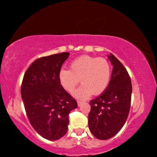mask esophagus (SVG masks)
<instances>
[{
    "label": "esophagus",
    "mask_w": 157,
    "mask_h": 157,
    "mask_svg": "<svg viewBox=\"0 0 157 157\" xmlns=\"http://www.w3.org/2000/svg\"><path fill=\"white\" fill-rule=\"evenodd\" d=\"M84 102H81V101H78V107H81V106L82 105V104H83Z\"/></svg>",
    "instance_id": "esophagus-1"
}]
</instances>
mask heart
<instances>
[{"label":"heart","mask_w":157,"mask_h":157,"mask_svg":"<svg viewBox=\"0 0 157 157\" xmlns=\"http://www.w3.org/2000/svg\"><path fill=\"white\" fill-rule=\"evenodd\" d=\"M111 72V66L107 59L83 55L71 63L70 70L61 69L59 79L62 86L68 92L75 89L80 79L82 84L73 93V96L86 100L93 93L99 95L107 89Z\"/></svg>","instance_id":"1"}]
</instances>
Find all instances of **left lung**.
Instances as JSON below:
<instances>
[{
  "label": "left lung",
  "instance_id": "obj_1",
  "mask_svg": "<svg viewBox=\"0 0 157 157\" xmlns=\"http://www.w3.org/2000/svg\"><path fill=\"white\" fill-rule=\"evenodd\" d=\"M113 66L107 89L89 103V127L100 140L111 139L121 129L128 116L132 86L126 68L113 54L108 55Z\"/></svg>",
  "mask_w": 157,
  "mask_h": 157
}]
</instances>
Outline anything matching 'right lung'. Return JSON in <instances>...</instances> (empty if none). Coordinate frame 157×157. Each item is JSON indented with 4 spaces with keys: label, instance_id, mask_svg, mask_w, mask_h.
Listing matches in <instances>:
<instances>
[{
    "label": "right lung",
    "instance_id": "add662e5",
    "mask_svg": "<svg viewBox=\"0 0 157 157\" xmlns=\"http://www.w3.org/2000/svg\"><path fill=\"white\" fill-rule=\"evenodd\" d=\"M68 52L39 58L25 73L21 94L34 130L44 139L57 140L68 131V114L78 107L60 84L59 73Z\"/></svg>",
    "mask_w": 157,
    "mask_h": 157
}]
</instances>
